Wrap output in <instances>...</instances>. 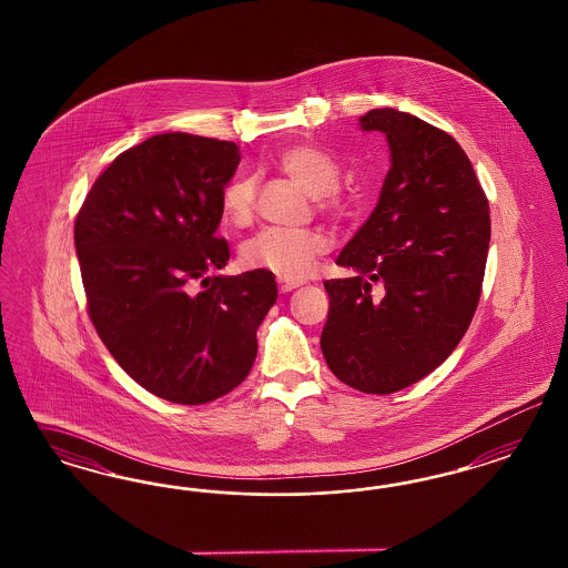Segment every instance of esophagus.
Masks as SVG:
<instances>
[{"mask_svg": "<svg viewBox=\"0 0 568 568\" xmlns=\"http://www.w3.org/2000/svg\"><path fill=\"white\" fill-rule=\"evenodd\" d=\"M276 285H278V292L281 293H290L293 290H297L302 283L300 281H290V278H276Z\"/></svg>", "mask_w": 568, "mask_h": 568, "instance_id": "1", "label": "esophagus"}]
</instances>
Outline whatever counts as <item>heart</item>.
I'll return each instance as SVG.
<instances>
[{"label":"heart","instance_id":"obj_1","mask_svg":"<svg viewBox=\"0 0 568 568\" xmlns=\"http://www.w3.org/2000/svg\"><path fill=\"white\" fill-rule=\"evenodd\" d=\"M278 164L297 187L310 197L321 200L328 210H339L335 190L339 185V164L333 155L312 143L285 150ZM256 174L233 176L221 193L224 221L231 226L250 223L256 207ZM331 247L327 237L316 231H281L264 229L241 245L240 258L245 268L271 271L283 278H304L312 273L316 260Z\"/></svg>","mask_w":568,"mask_h":568}]
</instances>
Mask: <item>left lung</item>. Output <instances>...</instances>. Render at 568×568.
Masks as SVG:
<instances>
[{"mask_svg":"<svg viewBox=\"0 0 568 568\" xmlns=\"http://www.w3.org/2000/svg\"><path fill=\"white\" fill-rule=\"evenodd\" d=\"M361 126L385 133L392 169L337 258L356 275L325 281L321 349L345 385L387 396L460 344L479 304L491 221L468 155L446 131L394 108L366 112Z\"/></svg>","mask_w":568,"mask_h":568,"instance_id":"left-lung-1","label":"left lung"}]
</instances>
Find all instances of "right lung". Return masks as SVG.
I'll use <instances>...</instances> for the list:
<instances>
[{
    "label": "right lung",
    "instance_id": "1",
    "mask_svg": "<svg viewBox=\"0 0 568 568\" xmlns=\"http://www.w3.org/2000/svg\"><path fill=\"white\" fill-rule=\"evenodd\" d=\"M240 160L233 141L154 135L116 155L74 221L93 327L129 377L174 404L233 392L276 302L268 271L207 276L231 256L216 229ZM195 280L204 291L190 290Z\"/></svg>",
    "mask_w": 568,
    "mask_h": 568
}]
</instances>
